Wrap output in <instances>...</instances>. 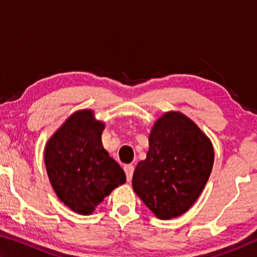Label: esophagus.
I'll return each instance as SVG.
<instances>
[{
	"instance_id": "obj_1",
	"label": "esophagus",
	"mask_w": 257,
	"mask_h": 257,
	"mask_svg": "<svg viewBox=\"0 0 257 257\" xmlns=\"http://www.w3.org/2000/svg\"><path fill=\"white\" fill-rule=\"evenodd\" d=\"M123 170L125 172V176H127V179L128 181L132 180L133 175H134V167L132 164H128V165H124L123 167Z\"/></svg>"
}]
</instances>
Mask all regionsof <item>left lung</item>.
<instances>
[{
    "label": "left lung",
    "instance_id": "obj_1",
    "mask_svg": "<svg viewBox=\"0 0 257 257\" xmlns=\"http://www.w3.org/2000/svg\"><path fill=\"white\" fill-rule=\"evenodd\" d=\"M149 146L134 171V191L158 219L180 216L197 201L211 175V139L184 113L169 111L152 127Z\"/></svg>",
    "mask_w": 257,
    "mask_h": 257
}]
</instances>
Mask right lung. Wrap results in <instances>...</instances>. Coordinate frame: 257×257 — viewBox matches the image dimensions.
Segmentation results:
<instances>
[{"label":"right lung","mask_w":257,"mask_h":257,"mask_svg":"<svg viewBox=\"0 0 257 257\" xmlns=\"http://www.w3.org/2000/svg\"><path fill=\"white\" fill-rule=\"evenodd\" d=\"M105 124L90 108L76 111L47 141L44 162L56 196L71 211L90 215L125 175L102 144Z\"/></svg>","instance_id":"1"}]
</instances>
